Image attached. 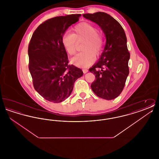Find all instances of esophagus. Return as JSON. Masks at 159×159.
I'll list each match as a JSON object with an SVG mask.
<instances>
[{"mask_svg": "<svg viewBox=\"0 0 159 159\" xmlns=\"http://www.w3.org/2000/svg\"><path fill=\"white\" fill-rule=\"evenodd\" d=\"M83 72L84 74H86V73L88 72V70H87V69H83Z\"/></svg>", "mask_w": 159, "mask_h": 159, "instance_id": "34e87169", "label": "esophagus"}]
</instances>
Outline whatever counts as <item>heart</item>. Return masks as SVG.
I'll use <instances>...</instances> for the list:
<instances>
[{
    "label": "heart",
    "instance_id": "1",
    "mask_svg": "<svg viewBox=\"0 0 159 159\" xmlns=\"http://www.w3.org/2000/svg\"><path fill=\"white\" fill-rule=\"evenodd\" d=\"M73 30V34L67 32L63 34L62 44L66 52L73 55L76 53L77 43L85 40L83 46L84 52L77 54L71 59V62L77 67H88L96 60L94 53L99 55L101 52L104 43V38L95 26L87 22L78 24Z\"/></svg>",
    "mask_w": 159,
    "mask_h": 159
}]
</instances>
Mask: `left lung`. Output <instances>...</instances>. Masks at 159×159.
I'll list each match as a JSON object with an SVG mask.
<instances>
[{
  "instance_id": "left-lung-1",
  "label": "left lung",
  "mask_w": 159,
  "mask_h": 159,
  "mask_svg": "<svg viewBox=\"0 0 159 159\" xmlns=\"http://www.w3.org/2000/svg\"><path fill=\"white\" fill-rule=\"evenodd\" d=\"M83 16L97 24L106 38L98 61L89 68L96 78L91 84L92 90L101 98L113 99L121 93L129 73L130 53L125 31L117 21L105 12L85 14Z\"/></svg>"
}]
</instances>
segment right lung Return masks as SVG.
<instances>
[{"label":"right lung","mask_w":159,"mask_h":159,"mask_svg":"<svg viewBox=\"0 0 159 159\" xmlns=\"http://www.w3.org/2000/svg\"><path fill=\"white\" fill-rule=\"evenodd\" d=\"M80 14L56 16L41 24L29 45V68L35 90L44 98L59 103L68 98L76 80L83 75L80 68L68 65L67 53L61 42L68 27Z\"/></svg>","instance_id":"1"}]
</instances>
